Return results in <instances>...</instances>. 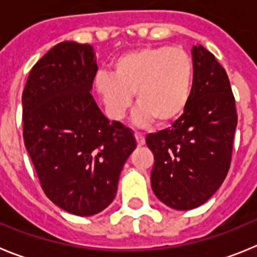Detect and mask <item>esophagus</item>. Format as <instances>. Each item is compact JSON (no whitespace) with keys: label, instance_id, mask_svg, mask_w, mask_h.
Returning a JSON list of instances; mask_svg holds the SVG:
<instances>
[{"label":"esophagus","instance_id":"1","mask_svg":"<svg viewBox=\"0 0 257 257\" xmlns=\"http://www.w3.org/2000/svg\"><path fill=\"white\" fill-rule=\"evenodd\" d=\"M135 139L136 143H138V147H142V145L145 144V138L142 135V134H135Z\"/></svg>","mask_w":257,"mask_h":257}]
</instances>
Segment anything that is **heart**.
<instances>
[{
	"instance_id": "1",
	"label": "heart",
	"mask_w": 257,
	"mask_h": 257,
	"mask_svg": "<svg viewBox=\"0 0 257 257\" xmlns=\"http://www.w3.org/2000/svg\"><path fill=\"white\" fill-rule=\"evenodd\" d=\"M193 79L194 63L189 52L180 47H144L118 56L112 74H97L95 88L115 121L123 119L135 94L139 105L135 124L147 127L156 121L158 126H167L187 108Z\"/></svg>"
}]
</instances>
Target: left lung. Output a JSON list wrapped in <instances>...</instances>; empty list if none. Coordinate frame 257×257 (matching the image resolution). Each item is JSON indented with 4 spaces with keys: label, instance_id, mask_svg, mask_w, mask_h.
<instances>
[{
    "label": "left lung",
    "instance_id": "left-lung-1",
    "mask_svg": "<svg viewBox=\"0 0 257 257\" xmlns=\"http://www.w3.org/2000/svg\"><path fill=\"white\" fill-rule=\"evenodd\" d=\"M189 103L171 127L149 134L152 189L166 206L193 210L213 196L230 167L237 110L225 69L202 45L193 46Z\"/></svg>",
    "mask_w": 257,
    "mask_h": 257
}]
</instances>
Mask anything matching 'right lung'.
Returning a JSON list of instances; mask_svg holds the SVG:
<instances>
[{
	"label": "right lung",
	"instance_id": "obj_1",
	"mask_svg": "<svg viewBox=\"0 0 257 257\" xmlns=\"http://www.w3.org/2000/svg\"><path fill=\"white\" fill-rule=\"evenodd\" d=\"M97 64L91 45L64 41L32 68L23 91V138L41 187L77 216L108 207L136 148L130 128L109 122L91 95Z\"/></svg>",
	"mask_w": 257,
	"mask_h": 257
}]
</instances>
